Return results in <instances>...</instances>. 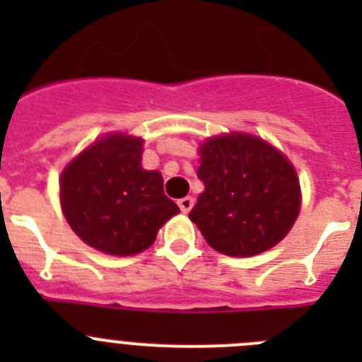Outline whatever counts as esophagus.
<instances>
[{
  "instance_id": "34e87169",
  "label": "esophagus",
  "mask_w": 362,
  "mask_h": 362,
  "mask_svg": "<svg viewBox=\"0 0 362 362\" xmlns=\"http://www.w3.org/2000/svg\"><path fill=\"white\" fill-rule=\"evenodd\" d=\"M177 204H179V209H181V212H185V214L190 212L192 206H194V197H190V196L183 197V199L177 201Z\"/></svg>"
}]
</instances>
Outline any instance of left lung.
<instances>
[{"label":"left lung","mask_w":362,"mask_h":362,"mask_svg":"<svg viewBox=\"0 0 362 362\" xmlns=\"http://www.w3.org/2000/svg\"><path fill=\"white\" fill-rule=\"evenodd\" d=\"M204 192L190 219L214 250L250 257L276 246L299 214V181L279 150L246 134L212 137L201 146Z\"/></svg>","instance_id":"1"}]
</instances>
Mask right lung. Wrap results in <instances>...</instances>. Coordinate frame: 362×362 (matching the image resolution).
Returning <instances> with one entry per match:
<instances>
[{"label":"right lung","instance_id":"add662e5","mask_svg":"<svg viewBox=\"0 0 362 362\" xmlns=\"http://www.w3.org/2000/svg\"><path fill=\"white\" fill-rule=\"evenodd\" d=\"M141 139L114 134L79 153L62 174L59 194L69 225L105 254L143 252L179 212L165 196L161 174L141 166Z\"/></svg>","mask_w":362,"mask_h":362}]
</instances>
